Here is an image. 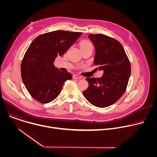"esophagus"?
<instances>
[{
  "mask_svg": "<svg viewBox=\"0 0 157 157\" xmlns=\"http://www.w3.org/2000/svg\"><path fill=\"white\" fill-rule=\"evenodd\" d=\"M82 76L78 75H73V78L74 79H82Z\"/></svg>",
  "mask_w": 157,
  "mask_h": 157,
  "instance_id": "esophagus-1",
  "label": "esophagus"
}]
</instances>
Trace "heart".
Listing matches in <instances>:
<instances>
[{
    "label": "heart",
    "mask_w": 157,
    "mask_h": 157,
    "mask_svg": "<svg viewBox=\"0 0 157 157\" xmlns=\"http://www.w3.org/2000/svg\"><path fill=\"white\" fill-rule=\"evenodd\" d=\"M86 47H93V44L87 40H82L80 42V48H86Z\"/></svg>",
    "instance_id": "b5f03b06"
}]
</instances>
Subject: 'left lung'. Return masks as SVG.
I'll return each mask as SVG.
<instances>
[{
    "mask_svg": "<svg viewBox=\"0 0 157 157\" xmlns=\"http://www.w3.org/2000/svg\"><path fill=\"white\" fill-rule=\"evenodd\" d=\"M95 46L94 63L103 70L101 78H86L89 87L85 98L94 106L105 107L117 102L124 94L131 73L130 62L121 43L102 34H89Z\"/></svg>",
    "mask_w": 157,
    "mask_h": 157,
    "instance_id": "obj_1",
    "label": "left lung"
}]
</instances>
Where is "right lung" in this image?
<instances>
[{
  "label": "right lung",
  "instance_id": "right-lung-1",
  "mask_svg": "<svg viewBox=\"0 0 157 157\" xmlns=\"http://www.w3.org/2000/svg\"><path fill=\"white\" fill-rule=\"evenodd\" d=\"M82 35L81 32L56 30L38 36L31 43L21 63V76L31 96L47 104L60 94L64 82L72 79L60 71L53 63L63 55Z\"/></svg>",
  "mask_w": 157,
  "mask_h": 157
}]
</instances>
